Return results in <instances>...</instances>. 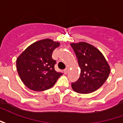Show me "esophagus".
I'll return each mask as SVG.
<instances>
[{"label":"esophagus","mask_w":123,"mask_h":123,"mask_svg":"<svg viewBox=\"0 0 123 123\" xmlns=\"http://www.w3.org/2000/svg\"><path fill=\"white\" fill-rule=\"evenodd\" d=\"M68 70H69V68H66L64 70V73L66 74H67L68 73Z\"/></svg>","instance_id":"esophagus-1"}]
</instances>
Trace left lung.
I'll use <instances>...</instances> for the list:
<instances>
[{
  "label": "left lung",
  "instance_id": "left-lung-1",
  "mask_svg": "<svg viewBox=\"0 0 123 123\" xmlns=\"http://www.w3.org/2000/svg\"><path fill=\"white\" fill-rule=\"evenodd\" d=\"M80 68L79 79L72 83L73 90L79 93H90L105 83L110 67L99 49L86 42L70 43Z\"/></svg>",
  "mask_w": 123,
  "mask_h": 123
}]
</instances>
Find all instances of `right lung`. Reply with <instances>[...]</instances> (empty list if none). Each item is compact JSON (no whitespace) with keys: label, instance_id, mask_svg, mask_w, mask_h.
Here are the masks:
<instances>
[{"label":"right lung","instance_id":"1","mask_svg":"<svg viewBox=\"0 0 123 123\" xmlns=\"http://www.w3.org/2000/svg\"><path fill=\"white\" fill-rule=\"evenodd\" d=\"M60 43L50 39L36 41L28 47L16 59L18 73L24 85L33 91L52 88L62 74L55 70L53 51Z\"/></svg>","mask_w":123,"mask_h":123}]
</instances>
